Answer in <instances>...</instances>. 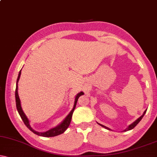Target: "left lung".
Returning <instances> with one entry per match:
<instances>
[{
	"label": "left lung",
	"mask_w": 157,
	"mask_h": 157,
	"mask_svg": "<svg viewBox=\"0 0 157 157\" xmlns=\"http://www.w3.org/2000/svg\"><path fill=\"white\" fill-rule=\"evenodd\" d=\"M147 110H146L144 112V113L142 114V116H141L139 117V118L136 119V121H134V122H133L132 124L129 125V126H128V127H127V128H126V129H125V130L123 131H130V130H131V129H133V128H134V127H135L136 126V125H137L138 124H139V123L140 122V121H141V119H142V118H143L144 115H145L146 112H147ZM98 124H99L100 126H101L102 127H103V128H106V129H108V130H110V131H112L111 129L109 128H108V127H106V126H103V125H102V124H98ZM123 131H122V132H123Z\"/></svg>",
	"instance_id": "1"
}]
</instances>
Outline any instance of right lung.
<instances>
[{"mask_svg":"<svg viewBox=\"0 0 157 157\" xmlns=\"http://www.w3.org/2000/svg\"><path fill=\"white\" fill-rule=\"evenodd\" d=\"M21 74V70H20L19 73H18L17 80H16V92H15L16 103V108H17L18 113H19L21 118V119L23 120V121H24V123L26 126L27 128H28L31 131H32L33 133H35V134L40 136H43V137L56 136L60 135V134H62V133H63L64 131L67 130V128H68L69 126H70L71 120H72V113H73V112H74V110L75 109V107H76L77 100H78V98L80 96L84 95V93L81 91V92H80V93H78L77 94L76 96H75L74 105H73L72 110H71V111L70 112V113H69L67 116H66V118H64L59 125H57V126L54 127V128L49 129V130H48V131H44V132H39V131H35L34 129H33L32 128H31V126L30 125V121H29V119L27 118V116H26V114L24 113V110H23V109H22L21 104V100H20L19 96H18V80H19V79H20Z\"/></svg>","mask_w":157,"mask_h":157,"instance_id":"right-lung-1","label":"right lung"}]
</instances>
